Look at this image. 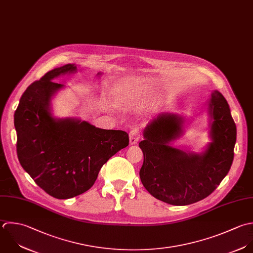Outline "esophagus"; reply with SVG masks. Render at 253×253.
Returning <instances> with one entry per match:
<instances>
[{
  "mask_svg": "<svg viewBox=\"0 0 253 253\" xmlns=\"http://www.w3.org/2000/svg\"><path fill=\"white\" fill-rule=\"evenodd\" d=\"M141 138V133L139 128H133L129 133V143L130 145H136Z\"/></svg>",
  "mask_w": 253,
  "mask_h": 253,
  "instance_id": "esophagus-1",
  "label": "esophagus"
}]
</instances>
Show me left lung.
I'll list each match as a JSON object with an SVG mask.
<instances>
[{
    "label": "left lung",
    "mask_w": 253,
    "mask_h": 253,
    "mask_svg": "<svg viewBox=\"0 0 253 253\" xmlns=\"http://www.w3.org/2000/svg\"><path fill=\"white\" fill-rule=\"evenodd\" d=\"M211 142L201 153L172 146L184 134L185 118L161 113L144 129L140 178L155 198L185 206L209 196L228 174L237 141V127L224 95L214 90L208 100Z\"/></svg>",
    "instance_id": "obj_1"
}]
</instances>
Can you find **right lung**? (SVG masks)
<instances>
[{"instance_id": "right-lung-1", "label": "right lung", "mask_w": 253, "mask_h": 253, "mask_svg": "<svg viewBox=\"0 0 253 253\" xmlns=\"http://www.w3.org/2000/svg\"><path fill=\"white\" fill-rule=\"evenodd\" d=\"M77 71L75 64L49 71L25 89L14 112L18 161L35 183L57 199L87 191L101 167L129 144L124 131L100 129L78 118L53 116L51 100L65 87L54 79Z\"/></svg>"}]
</instances>
